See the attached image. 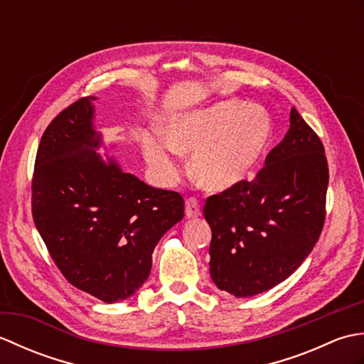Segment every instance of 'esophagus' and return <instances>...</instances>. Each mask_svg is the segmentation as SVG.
Here are the masks:
<instances>
[{
    "instance_id": "34e87169",
    "label": "esophagus",
    "mask_w": 364,
    "mask_h": 364,
    "mask_svg": "<svg viewBox=\"0 0 364 364\" xmlns=\"http://www.w3.org/2000/svg\"><path fill=\"white\" fill-rule=\"evenodd\" d=\"M200 214H202V211H200L198 200L194 198V197L188 198L186 200V215H188V218L189 219H196V218H198Z\"/></svg>"
}]
</instances>
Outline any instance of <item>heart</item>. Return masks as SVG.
Listing matches in <instances>:
<instances>
[{"label": "heart", "mask_w": 364, "mask_h": 364, "mask_svg": "<svg viewBox=\"0 0 364 364\" xmlns=\"http://www.w3.org/2000/svg\"><path fill=\"white\" fill-rule=\"evenodd\" d=\"M270 137L272 122L264 109L227 100L175 115L167 137L144 139V154L153 173L170 183L181 172V153H192V172L200 186L223 192L253 172Z\"/></svg>", "instance_id": "1"}]
</instances>
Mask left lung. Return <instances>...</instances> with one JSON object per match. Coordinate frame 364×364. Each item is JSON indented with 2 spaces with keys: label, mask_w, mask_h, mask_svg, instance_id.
<instances>
[{
  "label": "left lung",
  "mask_w": 364,
  "mask_h": 364,
  "mask_svg": "<svg viewBox=\"0 0 364 364\" xmlns=\"http://www.w3.org/2000/svg\"><path fill=\"white\" fill-rule=\"evenodd\" d=\"M289 129L255 180L206 198L210 274L219 289L252 297L284 282L318 242L328 166L319 136L291 109Z\"/></svg>",
  "instance_id": "8db88e82"
}]
</instances>
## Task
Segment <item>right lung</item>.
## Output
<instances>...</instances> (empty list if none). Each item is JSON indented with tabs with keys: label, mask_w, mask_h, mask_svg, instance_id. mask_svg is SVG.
<instances>
[{
	"label": "right lung",
	"mask_w": 364,
	"mask_h": 364,
	"mask_svg": "<svg viewBox=\"0 0 364 364\" xmlns=\"http://www.w3.org/2000/svg\"><path fill=\"white\" fill-rule=\"evenodd\" d=\"M94 100L75 102L45 129L31 205L36 228L63 275L114 304L146 282L154 247L183 219L184 200L149 186L97 151L103 141L94 128Z\"/></svg>",
	"instance_id": "1"
}]
</instances>
